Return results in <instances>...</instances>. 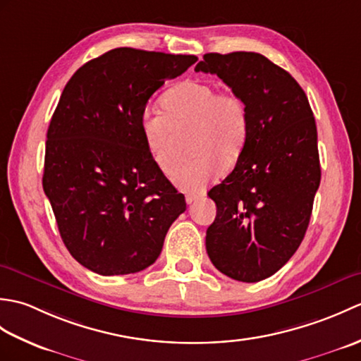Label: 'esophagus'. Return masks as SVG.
<instances>
[{
  "instance_id": "esophagus-1",
  "label": "esophagus",
  "mask_w": 361,
  "mask_h": 361,
  "mask_svg": "<svg viewBox=\"0 0 361 361\" xmlns=\"http://www.w3.org/2000/svg\"><path fill=\"white\" fill-rule=\"evenodd\" d=\"M203 197H204V194H197V195L189 194V195H186V203H188V204H192V203H195V202H198V200H202Z\"/></svg>"
}]
</instances>
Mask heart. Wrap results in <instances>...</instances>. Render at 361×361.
Returning <instances> with one entry per match:
<instances>
[{
  "label": "heart",
  "mask_w": 361,
  "mask_h": 361,
  "mask_svg": "<svg viewBox=\"0 0 361 361\" xmlns=\"http://www.w3.org/2000/svg\"><path fill=\"white\" fill-rule=\"evenodd\" d=\"M159 104L163 111L147 109L137 121L144 147L153 164L169 173L173 128L192 126L189 152L194 155L173 167L171 180L185 192L200 194L242 155L250 137L248 106L234 91L198 80L176 83Z\"/></svg>",
  "instance_id": "obj_1"
}]
</instances>
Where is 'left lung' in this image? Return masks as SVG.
Here are the masks:
<instances>
[{
    "instance_id": "left-lung-1",
    "label": "left lung",
    "mask_w": 361,
    "mask_h": 361,
    "mask_svg": "<svg viewBox=\"0 0 361 361\" xmlns=\"http://www.w3.org/2000/svg\"><path fill=\"white\" fill-rule=\"evenodd\" d=\"M195 71L219 75L250 111L234 171L208 192L217 216L206 251L228 278L259 282L288 262L307 231L321 180L315 118L299 83L262 54H204Z\"/></svg>"
}]
</instances>
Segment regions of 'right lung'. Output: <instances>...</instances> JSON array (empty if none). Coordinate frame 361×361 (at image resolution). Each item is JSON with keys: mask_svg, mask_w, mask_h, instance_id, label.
<instances>
[{"mask_svg": "<svg viewBox=\"0 0 361 361\" xmlns=\"http://www.w3.org/2000/svg\"><path fill=\"white\" fill-rule=\"evenodd\" d=\"M195 56L116 48L66 83L48 128L43 190L71 256L102 276L158 259L185 195L153 164L137 128L149 99Z\"/></svg>", "mask_w": 361, "mask_h": 361, "instance_id": "obj_1", "label": "right lung"}]
</instances>
